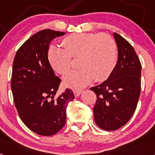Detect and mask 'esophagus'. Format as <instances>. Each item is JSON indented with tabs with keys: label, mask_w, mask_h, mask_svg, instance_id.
Instances as JSON below:
<instances>
[{
	"label": "esophagus",
	"mask_w": 155,
	"mask_h": 155,
	"mask_svg": "<svg viewBox=\"0 0 155 155\" xmlns=\"http://www.w3.org/2000/svg\"><path fill=\"white\" fill-rule=\"evenodd\" d=\"M81 92V90H74V94L75 97H78Z\"/></svg>",
	"instance_id": "obj_1"
}]
</instances>
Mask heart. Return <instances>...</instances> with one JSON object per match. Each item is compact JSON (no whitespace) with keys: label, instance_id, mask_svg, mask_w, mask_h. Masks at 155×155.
Wrapping results in <instances>:
<instances>
[{"label":"heart","instance_id":"b5f03b06","mask_svg":"<svg viewBox=\"0 0 155 155\" xmlns=\"http://www.w3.org/2000/svg\"><path fill=\"white\" fill-rule=\"evenodd\" d=\"M62 48L51 46L47 51L50 66L59 74H64L73 66L72 59H78L81 69L64 77L66 86L85 87L93 81L101 82L110 76L117 61V46L108 34L74 33L61 41Z\"/></svg>","mask_w":155,"mask_h":155}]
</instances>
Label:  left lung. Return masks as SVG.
<instances>
[{
	"label": "left lung",
	"instance_id": "1",
	"mask_svg": "<svg viewBox=\"0 0 155 155\" xmlns=\"http://www.w3.org/2000/svg\"><path fill=\"white\" fill-rule=\"evenodd\" d=\"M118 61L106 81L90 89L96 94L94 119L102 130H116L130 120L140 94L141 64L134 47L114 32Z\"/></svg>",
	"mask_w": 155,
	"mask_h": 155
}]
</instances>
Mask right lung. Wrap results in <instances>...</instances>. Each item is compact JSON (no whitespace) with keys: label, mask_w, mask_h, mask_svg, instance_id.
Instances as JSON below:
<instances>
[{"label":"right lung","mask_w":155,"mask_h":155,"mask_svg":"<svg viewBox=\"0 0 155 155\" xmlns=\"http://www.w3.org/2000/svg\"><path fill=\"white\" fill-rule=\"evenodd\" d=\"M65 32L38 31L21 45L14 59L12 91L19 117L28 129L41 136H52L64 127L66 109L74 98L67 88L55 98L61 80L47 57L50 42Z\"/></svg>","instance_id":"right-lung-1"}]
</instances>
